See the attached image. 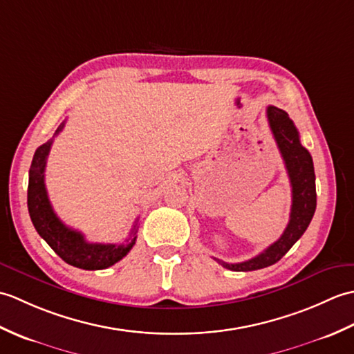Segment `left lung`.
Masks as SVG:
<instances>
[{"mask_svg":"<svg viewBox=\"0 0 354 354\" xmlns=\"http://www.w3.org/2000/svg\"><path fill=\"white\" fill-rule=\"evenodd\" d=\"M269 127L272 131L277 146L280 149L283 161L288 170L292 187V208L290 219L281 237L268 246L265 251L255 255L251 260L242 263H227L214 259L223 268L237 272H248L274 265L295 245L304 234L317 209V187H315V170L309 150L299 142V133L295 124L289 118L288 112L268 106L266 109Z\"/></svg>","mask_w":354,"mask_h":354,"instance_id":"obj_1","label":"left lung"}]
</instances>
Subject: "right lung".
I'll list each match as a JSON object with an SVG mask.
<instances>
[{
	"mask_svg": "<svg viewBox=\"0 0 354 354\" xmlns=\"http://www.w3.org/2000/svg\"><path fill=\"white\" fill-rule=\"evenodd\" d=\"M65 122L57 127L53 138L64 129ZM53 138L36 149L33 155L32 165L28 171V190H27V205L30 219L35 228L50 248L59 257L71 266H76L86 270L106 269L117 261L122 260L124 255L132 250L137 240L138 219L135 221L129 239L124 243H89L85 240L80 231L73 230L59 219L53 212L50 204L47 189H45V164L53 145Z\"/></svg>",
	"mask_w": 354,
	"mask_h": 354,
	"instance_id": "obj_1",
	"label": "right lung"
}]
</instances>
